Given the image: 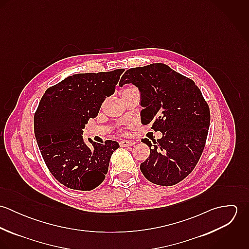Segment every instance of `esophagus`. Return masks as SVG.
Returning a JSON list of instances; mask_svg holds the SVG:
<instances>
[{
    "label": "esophagus",
    "instance_id": "obj_1",
    "mask_svg": "<svg viewBox=\"0 0 249 249\" xmlns=\"http://www.w3.org/2000/svg\"><path fill=\"white\" fill-rule=\"evenodd\" d=\"M135 143L134 141H131V140H124L121 142L122 146H130V145H133Z\"/></svg>",
    "mask_w": 249,
    "mask_h": 249
}]
</instances>
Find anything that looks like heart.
I'll return each instance as SVG.
<instances>
[{
	"instance_id": "b5f03b06",
	"label": "heart",
	"mask_w": 249,
	"mask_h": 249,
	"mask_svg": "<svg viewBox=\"0 0 249 249\" xmlns=\"http://www.w3.org/2000/svg\"><path fill=\"white\" fill-rule=\"evenodd\" d=\"M135 91V89H132V88H127V89H125L124 91V93H129V92H134ZM105 104V103H104ZM104 104H103V106H104ZM124 124L126 125V126H131V125H133L135 123H136V119H134V118H126V119H124Z\"/></svg>"
}]
</instances>
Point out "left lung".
<instances>
[{
    "label": "left lung",
    "instance_id": "8db88e82",
    "mask_svg": "<svg viewBox=\"0 0 249 249\" xmlns=\"http://www.w3.org/2000/svg\"><path fill=\"white\" fill-rule=\"evenodd\" d=\"M127 83L141 93L142 124L153 122L152 128L162 132L157 141L142 139L150 152L140 170L154 184L176 185L191 174L201 156L210 125L209 107L192 79L163 63L127 70L119 85Z\"/></svg>",
    "mask_w": 249,
    "mask_h": 249
}]
</instances>
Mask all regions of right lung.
<instances>
[{"mask_svg":"<svg viewBox=\"0 0 249 249\" xmlns=\"http://www.w3.org/2000/svg\"><path fill=\"white\" fill-rule=\"evenodd\" d=\"M123 69L72 74L50 87L35 115V134L42 157L64 186L91 191L105 180L111 155L120 147L82 138L83 128L95 118L107 97L115 92Z\"/></svg>","mask_w":249,"mask_h":249,"instance_id":"right-lung-1","label":"right lung"}]
</instances>
